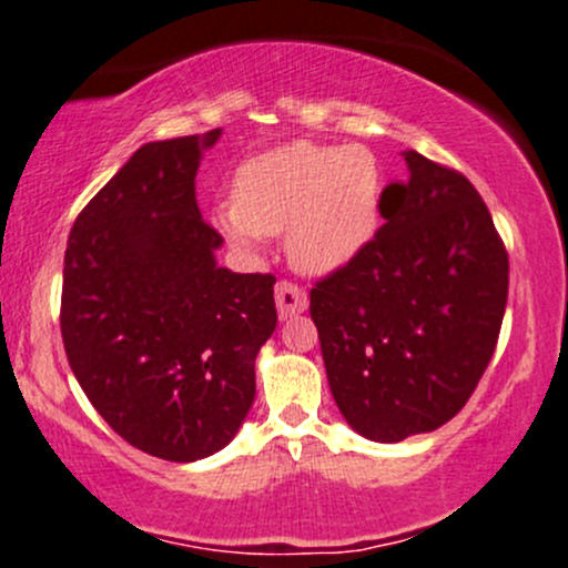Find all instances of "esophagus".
I'll return each instance as SVG.
<instances>
[{"label": "esophagus", "instance_id": "esophagus-1", "mask_svg": "<svg viewBox=\"0 0 568 568\" xmlns=\"http://www.w3.org/2000/svg\"><path fill=\"white\" fill-rule=\"evenodd\" d=\"M275 302H277L280 321H288V317L302 315V312L306 310V293L298 288L296 283L280 280L277 288H275Z\"/></svg>", "mask_w": 568, "mask_h": 568}]
</instances>
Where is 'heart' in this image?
I'll use <instances>...</instances> for the list:
<instances>
[{"instance_id":"heart-1","label":"heart","mask_w":568,"mask_h":568,"mask_svg":"<svg viewBox=\"0 0 568 568\" xmlns=\"http://www.w3.org/2000/svg\"><path fill=\"white\" fill-rule=\"evenodd\" d=\"M382 192V162L363 143L296 141L240 165L234 205L219 207L216 224L245 247L285 232L291 262L328 275L374 240Z\"/></svg>"}]
</instances>
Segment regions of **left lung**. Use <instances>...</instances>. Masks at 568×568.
Masks as SVG:
<instances>
[{
  "label": "left lung",
  "instance_id": "obj_1",
  "mask_svg": "<svg viewBox=\"0 0 568 568\" xmlns=\"http://www.w3.org/2000/svg\"><path fill=\"white\" fill-rule=\"evenodd\" d=\"M374 240L310 291L331 393L363 438L397 443L459 414L497 347L507 251L462 173L408 149Z\"/></svg>",
  "mask_w": 568,
  "mask_h": 568
}]
</instances>
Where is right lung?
Listing matches in <instances>:
<instances>
[{"label": "right lung", "mask_w": 568, "mask_h": 568, "mask_svg": "<svg viewBox=\"0 0 568 568\" xmlns=\"http://www.w3.org/2000/svg\"><path fill=\"white\" fill-rule=\"evenodd\" d=\"M205 135L143 143L84 205L63 258L69 366L120 438L197 462L237 435L256 355L277 325L275 277L216 264L224 237L197 197Z\"/></svg>", "instance_id": "obj_1"}]
</instances>
